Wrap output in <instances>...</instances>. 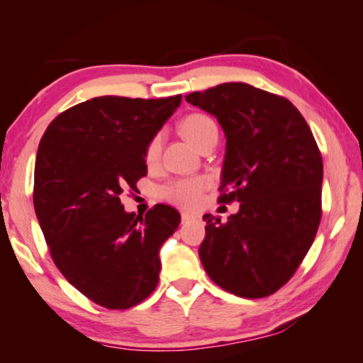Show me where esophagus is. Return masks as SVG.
Returning <instances> with one entry per match:
<instances>
[{"mask_svg":"<svg viewBox=\"0 0 363 363\" xmlns=\"http://www.w3.org/2000/svg\"><path fill=\"white\" fill-rule=\"evenodd\" d=\"M181 218H182V223H189V220L199 219L200 214L199 213H194V211H182L181 213Z\"/></svg>","mask_w":363,"mask_h":363,"instance_id":"esophagus-1","label":"esophagus"}]
</instances>
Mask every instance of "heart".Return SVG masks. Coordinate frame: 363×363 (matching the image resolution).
<instances>
[{
    "instance_id": "b5f03b06",
    "label": "heart",
    "mask_w": 363,
    "mask_h": 363,
    "mask_svg": "<svg viewBox=\"0 0 363 363\" xmlns=\"http://www.w3.org/2000/svg\"><path fill=\"white\" fill-rule=\"evenodd\" d=\"M181 133L195 149H199L208 139L218 138V126L210 116L194 113L182 120ZM160 152H162V134H157L145 147V162L155 163L160 157ZM206 184L208 181L203 177H186V179H177L168 184L163 189V194L168 200L174 201L177 205L194 206L200 201Z\"/></svg>"
}]
</instances>
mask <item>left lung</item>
I'll return each instance as SVG.
<instances>
[{"mask_svg": "<svg viewBox=\"0 0 363 363\" xmlns=\"http://www.w3.org/2000/svg\"><path fill=\"white\" fill-rule=\"evenodd\" d=\"M186 97L213 115L225 136L219 201L240 208L220 223L205 214L199 250L210 279L242 298L284 286L309 251L322 218L323 163L299 110L247 83Z\"/></svg>", "mask_w": 363, "mask_h": 363, "instance_id": "left-lung-1", "label": "left lung"}]
</instances>
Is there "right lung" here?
<instances>
[{
    "label": "right lung",
    "instance_id": "right-lung-1",
    "mask_svg": "<svg viewBox=\"0 0 363 363\" xmlns=\"http://www.w3.org/2000/svg\"><path fill=\"white\" fill-rule=\"evenodd\" d=\"M181 101L94 97L52 120L38 145L33 205L52 259L107 309H128L155 290L160 250L179 227L174 208L136 216L120 195L147 174L145 147Z\"/></svg>",
    "mask_w": 363,
    "mask_h": 363
}]
</instances>
